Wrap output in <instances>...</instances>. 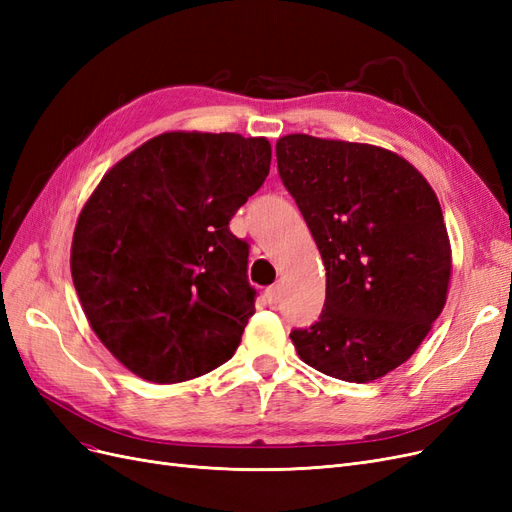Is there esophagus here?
Listing matches in <instances>:
<instances>
[{"label": "esophagus", "instance_id": "obj_1", "mask_svg": "<svg viewBox=\"0 0 512 512\" xmlns=\"http://www.w3.org/2000/svg\"><path fill=\"white\" fill-rule=\"evenodd\" d=\"M265 297H267V301H269L271 305H275L277 301H280V297H282V288H280V286H271V288H267Z\"/></svg>", "mask_w": 512, "mask_h": 512}]
</instances>
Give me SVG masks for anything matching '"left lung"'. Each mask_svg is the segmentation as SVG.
Segmentation results:
<instances>
[{
	"instance_id": "obj_1",
	"label": "left lung",
	"mask_w": 512,
	"mask_h": 512,
	"mask_svg": "<svg viewBox=\"0 0 512 512\" xmlns=\"http://www.w3.org/2000/svg\"><path fill=\"white\" fill-rule=\"evenodd\" d=\"M275 156L327 269L322 314L292 344L331 378L378 380L444 309L453 260L440 200L408 160L376 145L288 134Z\"/></svg>"
}]
</instances>
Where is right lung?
I'll list each match as a JSON object with an SVG mask.
<instances>
[{
	"instance_id": "1",
	"label": "right lung",
	"mask_w": 512,
	"mask_h": 512,
	"mask_svg": "<svg viewBox=\"0 0 512 512\" xmlns=\"http://www.w3.org/2000/svg\"><path fill=\"white\" fill-rule=\"evenodd\" d=\"M269 166L265 136L164 132L119 160L87 198L72 282L89 327L138 378L192 380L239 348L256 290L250 247L228 222Z\"/></svg>"
}]
</instances>
